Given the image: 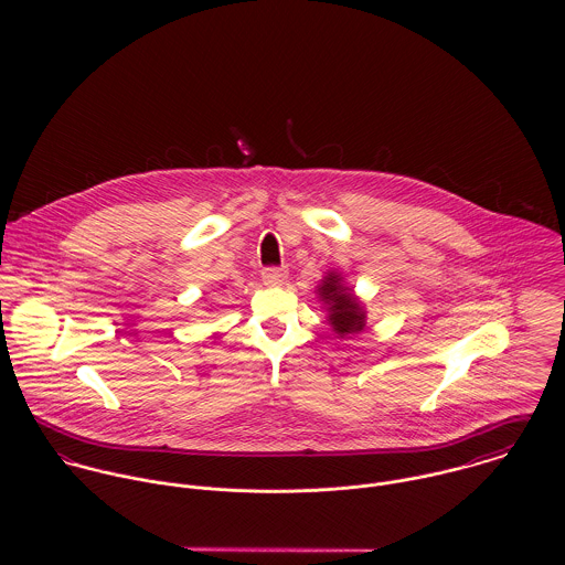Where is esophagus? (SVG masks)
Here are the masks:
<instances>
[{"instance_id":"1","label":"esophagus","mask_w":565,"mask_h":565,"mask_svg":"<svg viewBox=\"0 0 565 565\" xmlns=\"http://www.w3.org/2000/svg\"><path fill=\"white\" fill-rule=\"evenodd\" d=\"M260 278L265 285H280L287 278V269L285 267H265L260 271Z\"/></svg>"}]
</instances>
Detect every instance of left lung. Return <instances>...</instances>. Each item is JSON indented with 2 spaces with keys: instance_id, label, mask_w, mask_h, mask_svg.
Wrapping results in <instances>:
<instances>
[{
  "instance_id": "left-lung-1",
  "label": "left lung",
  "mask_w": 565,
  "mask_h": 565,
  "mask_svg": "<svg viewBox=\"0 0 565 565\" xmlns=\"http://www.w3.org/2000/svg\"><path fill=\"white\" fill-rule=\"evenodd\" d=\"M318 291L320 298L328 305V320L337 330V334L343 337L363 330L365 313L359 307L352 291L341 285V278L337 274H328Z\"/></svg>"
}]
</instances>
